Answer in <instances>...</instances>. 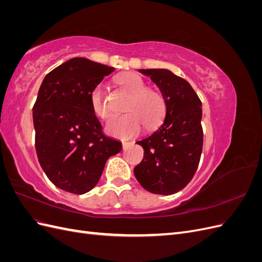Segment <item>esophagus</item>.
Listing matches in <instances>:
<instances>
[{
  "label": "esophagus",
  "mask_w": 262,
  "mask_h": 262,
  "mask_svg": "<svg viewBox=\"0 0 262 262\" xmlns=\"http://www.w3.org/2000/svg\"><path fill=\"white\" fill-rule=\"evenodd\" d=\"M130 144V142H126V141H122V147L123 149H125L126 147H128V145Z\"/></svg>",
  "instance_id": "1"
}]
</instances>
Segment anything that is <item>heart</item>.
I'll use <instances>...</instances> for the list:
<instances>
[{
    "mask_svg": "<svg viewBox=\"0 0 262 262\" xmlns=\"http://www.w3.org/2000/svg\"><path fill=\"white\" fill-rule=\"evenodd\" d=\"M116 82L130 95L125 107L128 114L110 118L105 126L107 134L119 139H130L139 136L144 125L147 129H154L163 121L166 113V101L161 92L146 89L144 78L133 72L119 75ZM91 105L97 117L101 119L109 117V109L101 85L93 90Z\"/></svg>",
    "mask_w": 262,
    "mask_h": 262,
    "instance_id": "b5f03b06",
    "label": "heart"
}]
</instances>
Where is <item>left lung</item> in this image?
Wrapping results in <instances>:
<instances>
[{
  "label": "left lung",
  "mask_w": 262,
  "mask_h": 262,
  "mask_svg": "<svg viewBox=\"0 0 262 262\" xmlns=\"http://www.w3.org/2000/svg\"><path fill=\"white\" fill-rule=\"evenodd\" d=\"M149 76L166 101L164 123L149 137L138 141L144 157L134 168L140 185L155 194L168 195L192 179L203 145L202 104L186 80L166 69L139 70Z\"/></svg>",
  "instance_id": "left-lung-1"
}]
</instances>
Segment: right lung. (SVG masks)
<instances>
[{
  "label": "right lung",
  "mask_w": 262,
  "mask_h": 262,
  "mask_svg": "<svg viewBox=\"0 0 262 262\" xmlns=\"http://www.w3.org/2000/svg\"><path fill=\"white\" fill-rule=\"evenodd\" d=\"M115 68L73 58L46 75L33 108L35 145L47 177L70 193L97 185L121 142L106 137L91 105V94Z\"/></svg>",
  "instance_id": "add662e5"
}]
</instances>
